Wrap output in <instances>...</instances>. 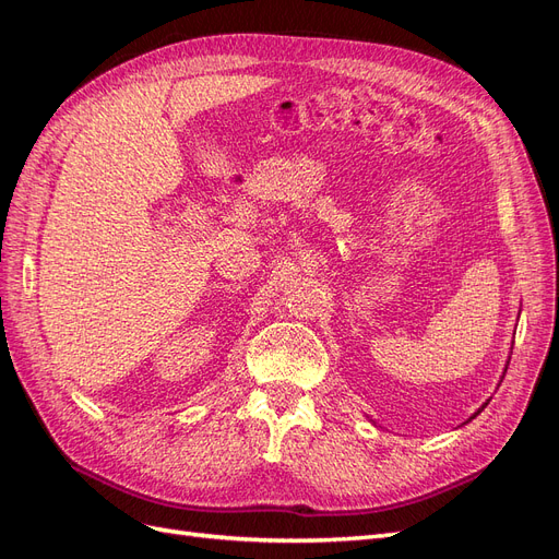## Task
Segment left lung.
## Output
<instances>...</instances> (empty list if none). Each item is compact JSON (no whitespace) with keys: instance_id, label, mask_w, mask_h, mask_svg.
I'll return each mask as SVG.
<instances>
[{"instance_id":"1","label":"left lung","mask_w":559,"mask_h":559,"mask_svg":"<svg viewBox=\"0 0 559 559\" xmlns=\"http://www.w3.org/2000/svg\"><path fill=\"white\" fill-rule=\"evenodd\" d=\"M483 408H485V405H483ZM483 408H480V411H483ZM480 411H478V413H480ZM478 413H476V415H478ZM476 415H473V417H476ZM473 417H471V419H473Z\"/></svg>"}]
</instances>
